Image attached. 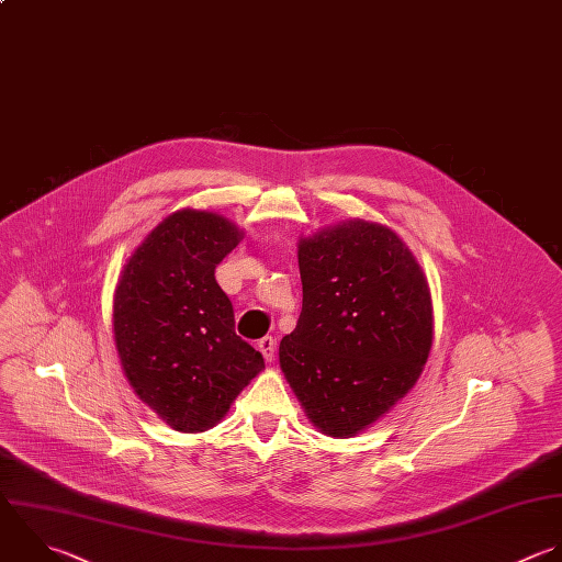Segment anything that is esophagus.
<instances>
[{
    "label": "esophagus",
    "mask_w": 562,
    "mask_h": 562,
    "mask_svg": "<svg viewBox=\"0 0 562 562\" xmlns=\"http://www.w3.org/2000/svg\"><path fill=\"white\" fill-rule=\"evenodd\" d=\"M257 347H259V351L263 353L266 362H272V360H274V351H277V340H274L272 336H266V338H261V340L257 342Z\"/></svg>",
    "instance_id": "1"
}]
</instances>
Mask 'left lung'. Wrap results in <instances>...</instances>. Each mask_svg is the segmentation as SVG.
I'll return each instance as SVG.
<instances>
[{"label": "left lung", "mask_w": 562, "mask_h": 562, "mask_svg": "<svg viewBox=\"0 0 562 562\" xmlns=\"http://www.w3.org/2000/svg\"><path fill=\"white\" fill-rule=\"evenodd\" d=\"M303 307L279 345L310 422L353 437L417 382L432 345L428 281L386 226L349 220L299 239Z\"/></svg>", "instance_id": "1"}]
</instances>
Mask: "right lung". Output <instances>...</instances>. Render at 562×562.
Wrapping results in <instances>:
<instances>
[{
	"label": "right lung",
	"instance_id": "right-lung-1",
	"mask_svg": "<svg viewBox=\"0 0 562 562\" xmlns=\"http://www.w3.org/2000/svg\"><path fill=\"white\" fill-rule=\"evenodd\" d=\"M231 220L182 209L127 259L114 294V338L138 397L180 432L213 428L266 367L235 334L217 263L241 241Z\"/></svg>",
	"mask_w": 562,
	"mask_h": 562
}]
</instances>
